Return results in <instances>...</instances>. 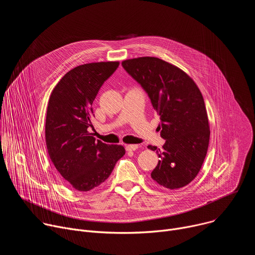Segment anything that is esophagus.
<instances>
[{"mask_svg": "<svg viewBox=\"0 0 255 255\" xmlns=\"http://www.w3.org/2000/svg\"><path fill=\"white\" fill-rule=\"evenodd\" d=\"M138 145H136V144H131V145H127L126 146V150L127 151H135L136 149H138Z\"/></svg>", "mask_w": 255, "mask_h": 255, "instance_id": "obj_1", "label": "esophagus"}]
</instances>
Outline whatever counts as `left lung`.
Here are the masks:
<instances>
[{
	"label": "left lung",
	"instance_id": "8db88e82",
	"mask_svg": "<svg viewBox=\"0 0 255 255\" xmlns=\"http://www.w3.org/2000/svg\"><path fill=\"white\" fill-rule=\"evenodd\" d=\"M122 66L147 93L160 116L162 150L151 172L156 183L174 190L189 185L199 173L207 154L210 126L203 96L195 82L180 68L157 57L127 59Z\"/></svg>",
	"mask_w": 255,
	"mask_h": 255
}]
</instances>
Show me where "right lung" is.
I'll list each match as a JSON object with an SVG mask.
<instances>
[{"label": "right lung", "instance_id": "right-lung-1", "mask_svg": "<svg viewBox=\"0 0 255 255\" xmlns=\"http://www.w3.org/2000/svg\"><path fill=\"white\" fill-rule=\"evenodd\" d=\"M118 66V61L79 65L66 72L49 98L45 123L47 151L58 173L81 192L104 183L125 154L121 145L103 143L89 132L93 127V102Z\"/></svg>", "mask_w": 255, "mask_h": 255}]
</instances>
